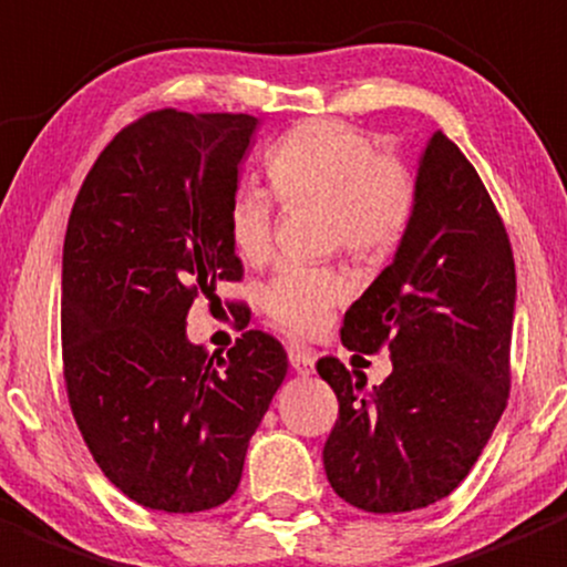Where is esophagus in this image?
Listing matches in <instances>:
<instances>
[{
    "label": "esophagus",
    "mask_w": 567,
    "mask_h": 567,
    "mask_svg": "<svg viewBox=\"0 0 567 567\" xmlns=\"http://www.w3.org/2000/svg\"><path fill=\"white\" fill-rule=\"evenodd\" d=\"M288 359H290V368H293L299 375H310L312 370H316V359H312V353L307 351L305 346H290Z\"/></svg>",
    "instance_id": "esophagus-1"
}]
</instances>
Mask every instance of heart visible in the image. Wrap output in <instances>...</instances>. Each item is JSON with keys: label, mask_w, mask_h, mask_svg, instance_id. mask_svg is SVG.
I'll return each mask as SVG.
<instances>
[{"label": "heart", "mask_w": 567, "mask_h": 567, "mask_svg": "<svg viewBox=\"0 0 567 567\" xmlns=\"http://www.w3.org/2000/svg\"><path fill=\"white\" fill-rule=\"evenodd\" d=\"M266 175L285 205L323 203L329 238L359 260H381L403 241L416 208V183L403 162L337 120L296 125L271 147ZM230 247L244 262H266L274 244V205L257 188L233 194L225 216ZM353 285L334 266L285 262L262 285L266 316L293 334H320Z\"/></svg>", "instance_id": "obj_1"}]
</instances>
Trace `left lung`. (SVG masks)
I'll return each instance as SVG.
<instances>
[{
  "label": "left lung",
  "instance_id": "left-lung-1",
  "mask_svg": "<svg viewBox=\"0 0 567 567\" xmlns=\"http://www.w3.org/2000/svg\"><path fill=\"white\" fill-rule=\"evenodd\" d=\"M516 262L477 169L436 131L394 260L351 305L342 346H390L392 373L364 392L334 357L318 373L340 403L323 447L331 488L364 513H409L453 494L511 394Z\"/></svg>",
  "mask_w": 567,
  "mask_h": 567
}]
</instances>
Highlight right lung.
Returning a JSON list of instances; mask_svg holds the SVG:
<instances>
[{"label": "right lung", "instance_id": "add662e5", "mask_svg": "<svg viewBox=\"0 0 567 567\" xmlns=\"http://www.w3.org/2000/svg\"><path fill=\"white\" fill-rule=\"evenodd\" d=\"M255 128L251 114H145L104 147L68 219V403L109 483L151 511L230 499L288 373L266 331H244L227 357L186 337L194 299L244 277L225 216Z\"/></svg>", "mask_w": 567, "mask_h": 567}]
</instances>
